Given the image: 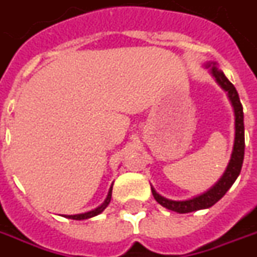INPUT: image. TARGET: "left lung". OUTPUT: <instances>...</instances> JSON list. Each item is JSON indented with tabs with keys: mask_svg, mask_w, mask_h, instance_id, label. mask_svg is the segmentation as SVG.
<instances>
[{
	"mask_svg": "<svg viewBox=\"0 0 257 257\" xmlns=\"http://www.w3.org/2000/svg\"><path fill=\"white\" fill-rule=\"evenodd\" d=\"M205 67L209 69L212 76L216 79L218 85L221 87L224 91H226L228 97H229L232 107L234 111V143H233V151L230 156V161L226 170L224 172L222 177L216 182L214 186L206 190L205 193L200 194V196L193 197L190 200L185 201H173L169 198H165L161 194L156 192V189L151 188L153 196L156 198L158 204H161L164 208L177 213H189V212H196L200 209H206L213 206L217 201H220L224 197L229 188L233 185L236 178L238 177L240 172H241L242 161H244V147H245V139H244V112H242V106L238 93L234 88V85L230 83L226 76L224 75L222 71L216 67V63H206Z\"/></svg>",
	"mask_w": 257,
	"mask_h": 257,
	"instance_id": "left-lung-1",
	"label": "left lung"
}]
</instances>
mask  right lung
Wrapping results in <instances>:
<instances>
[{
    "label": "right lung",
    "instance_id": "right-lung-1",
    "mask_svg": "<svg viewBox=\"0 0 257 257\" xmlns=\"http://www.w3.org/2000/svg\"><path fill=\"white\" fill-rule=\"evenodd\" d=\"M111 194H112V186L108 190V194H107V198L104 200V202L100 205V206H97L96 209L93 210H89V212H85V213H80V214H71V216H64L67 218H72V220H85V218H91V217H95L97 216L99 213H101L103 210L106 209L108 204H110L111 201Z\"/></svg>",
    "mask_w": 257,
    "mask_h": 257
}]
</instances>
